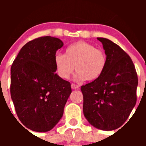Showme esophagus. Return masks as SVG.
<instances>
[{"mask_svg": "<svg viewBox=\"0 0 146 146\" xmlns=\"http://www.w3.org/2000/svg\"><path fill=\"white\" fill-rule=\"evenodd\" d=\"M79 88V86L78 85H76V84H71V88L72 89H78Z\"/></svg>", "mask_w": 146, "mask_h": 146, "instance_id": "1", "label": "esophagus"}]
</instances>
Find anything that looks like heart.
I'll list each match as a JSON object with an SVG mask.
<instances>
[{
  "label": "heart",
  "instance_id": "1",
  "mask_svg": "<svg viewBox=\"0 0 146 146\" xmlns=\"http://www.w3.org/2000/svg\"><path fill=\"white\" fill-rule=\"evenodd\" d=\"M107 56L103 50L97 48L88 42L79 41L66 48L65 55L56 54L54 64L58 76L68 79L73 73L77 81L92 82L102 76L107 66Z\"/></svg>",
  "mask_w": 146,
  "mask_h": 146
}]
</instances>
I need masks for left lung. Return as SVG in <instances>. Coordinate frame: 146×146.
<instances>
[{
	"label": "left lung",
	"instance_id": "left-lung-1",
	"mask_svg": "<svg viewBox=\"0 0 146 146\" xmlns=\"http://www.w3.org/2000/svg\"><path fill=\"white\" fill-rule=\"evenodd\" d=\"M107 56L98 80L81 86L83 114L94 127L117 129L124 123L136 103L138 76L131 58L111 40L98 37Z\"/></svg>",
	"mask_w": 146,
	"mask_h": 146
}]
</instances>
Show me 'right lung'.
Returning a JSON list of instances; mask_svg holds the SVG:
<instances>
[{"label":"right lung","instance_id":"1","mask_svg":"<svg viewBox=\"0 0 146 146\" xmlns=\"http://www.w3.org/2000/svg\"><path fill=\"white\" fill-rule=\"evenodd\" d=\"M63 46L58 38H36L23 46L12 64V100L20 121L34 131H48L58 123L72 92L70 82L55 73L56 53Z\"/></svg>","mask_w":146,"mask_h":146}]
</instances>
